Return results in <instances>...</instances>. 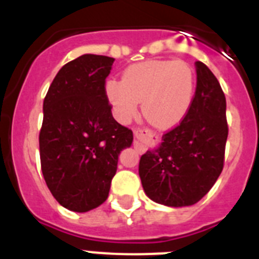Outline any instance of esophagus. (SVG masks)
<instances>
[{"mask_svg":"<svg viewBox=\"0 0 259 259\" xmlns=\"http://www.w3.org/2000/svg\"><path fill=\"white\" fill-rule=\"evenodd\" d=\"M135 136H136V140L134 143L135 149L141 154V153L145 152L146 143L153 139V134L149 130H141V128H139V130L135 131Z\"/></svg>","mask_w":259,"mask_h":259,"instance_id":"esophagus-1","label":"esophagus"}]
</instances>
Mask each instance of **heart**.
I'll list each match as a JSON object with an SVG mask.
<instances>
[{"label": "heart", "instance_id": "obj_1", "mask_svg": "<svg viewBox=\"0 0 259 259\" xmlns=\"http://www.w3.org/2000/svg\"><path fill=\"white\" fill-rule=\"evenodd\" d=\"M193 68L184 61H144L130 66L122 81L109 80L105 92L120 122L131 120L143 102L146 120L159 130L179 124L192 106Z\"/></svg>", "mask_w": 259, "mask_h": 259}]
</instances>
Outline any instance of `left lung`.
Segmentation results:
<instances>
[{
    "label": "left lung",
    "mask_w": 259,
    "mask_h": 259,
    "mask_svg": "<svg viewBox=\"0 0 259 259\" xmlns=\"http://www.w3.org/2000/svg\"><path fill=\"white\" fill-rule=\"evenodd\" d=\"M197 87L188 114L141 155L139 175L145 194L164 206H191L211 189L223 170L228 136L226 97L218 79L196 62Z\"/></svg>",
    "instance_id": "obj_1"
}]
</instances>
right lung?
Returning a JSON list of instances; mask_svg holds the SVG:
<instances>
[{
  "label": "right lung",
  "instance_id": "add662e5",
  "mask_svg": "<svg viewBox=\"0 0 259 259\" xmlns=\"http://www.w3.org/2000/svg\"><path fill=\"white\" fill-rule=\"evenodd\" d=\"M114 58L83 54L66 63L45 96L40 131L41 171L66 209L85 212L106 201L118 157L134 134L111 114L105 80Z\"/></svg>",
  "mask_w": 259,
  "mask_h": 259
}]
</instances>
